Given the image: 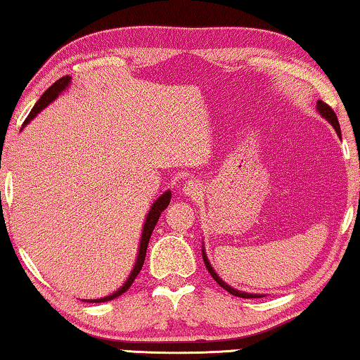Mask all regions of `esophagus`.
Here are the masks:
<instances>
[{"label":"esophagus","instance_id":"esophagus-1","mask_svg":"<svg viewBox=\"0 0 360 360\" xmlns=\"http://www.w3.org/2000/svg\"><path fill=\"white\" fill-rule=\"evenodd\" d=\"M181 191H182V195L195 197L202 192V186H200V182H197V181H187L186 184L182 186Z\"/></svg>","mask_w":360,"mask_h":360}]
</instances>
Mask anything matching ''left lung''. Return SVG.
<instances>
[{"label": "left lung", "mask_w": 360, "mask_h": 360, "mask_svg": "<svg viewBox=\"0 0 360 360\" xmlns=\"http://www.w3.org/2000/svg\"><path fill=\"white\" fill-rule=\"evenodd\" d=\"M315 108H317V111L320 112L321 117H325V120L328 121L330 124L335 127L336 134H338V136L341 137V129H340V122H338L336 112H335L333 110H331L328 105L323 103V101H321V100H319V101H317V106H315ZM202 257H203V264H205V266H207L208 273H210V275L213 276V280L217 281V283L219 284V286H221L223 289H226L228 292H231L233 296L244 297V299H250V297H265V294H254V292H245V291H239V289H234V288L229 286V284L224 283V281L221 280V278H219V276L217 275V271L213 270V266H212V264H210V260H208V257H207V252H205V248H203V245H202Z\"/></svg>", "instance_id": "1"}]
</instances>
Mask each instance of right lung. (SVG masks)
<instances>
[{"mask_svg":"<svg viewBox=\"0 0 360 360\" xmlns=\"http://www.w3.org/2000/svg\"><path fill=\"white\" fill-rule=\"evenodd\" d=\"M69 85H71V76H64L60 80H56V82L53 84L51 87L48 89L46 92L40 96V100L37 101L34 108H32V111L29 112V116H27V120L24 121L22 127L29 124V122L34 120V117L39 115L41 110H45L46 106L51 103V101H55L58 96H60L64 92V90L69 87ZM169 200H171V191H166V192H163V194L157 198V200L153 202V205L150 207V210H148L147 217H146V223H143V229H142V236H141V244H139L136 265H134L132 271L129 273V276H127V280L124 281V284H122L121 288H117L115 292L110 294V296H105V297H100V299H89V300H85V302H106V300L120 297L122 292H126L127 289L131 288V284L134 283V280H136L137 275L142 270L143 260H146L147 245H148L150 236H152V233H153V228L157 226L160 214H162V212L165 210V208L169 205Z\"/></svg>","mask_w":360,"mask_h":360,"instance_id":"right-lung-1","label":"right lung"}]
</instances>
